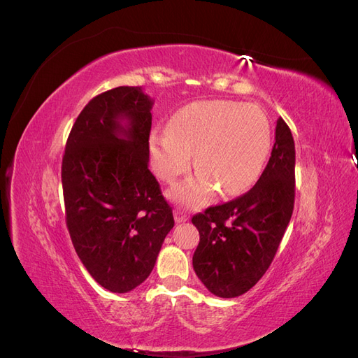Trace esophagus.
I'll list each match as a JSON object with an SVG mask.
<instances>
[{
  "mask_svg": "<svg viewBox=\"0 0 358 358\" xmlns=\"http://www.w3.org/2000/svg\"><path fill=\"white\" fill-rule=\"evenodd\" d=\"M189 220V216L182 209H175V221L176 222H185Z\"/></svg>",
  "mask_w": 358,
  "mask_h": 358,
  "instance_id": "esophagus-1",
  "label": "esophagus"
}]
</instances>
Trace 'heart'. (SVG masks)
<instances>
[{
	"mask_svg": "<svg viewBox=\"0 0 358 358\" xmlns=\"http://www.w3.org/2000/svg\"><path fill=\"white\" fill-rule=\"evenodd\" d=\"M272 150V127L254 104L225 100L191 103L170 119L169 129L154 131L150 166L173 182L194 164L199 173L176 183L170 199L189 208L208 203L218 188L224 197L241 196L263 175Z\"/></svg>",
	"mask_w": 358,
	"mask_h": 358,
	"instance_id": "1",
	"label": "heart"
}]
</instances>
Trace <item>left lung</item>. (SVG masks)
Wrapping results in <instances>:
<instances>
[{
  "label": "left lung",
  "instance_id": "8db88e82",
  "mask_svg": "<svg viewBox=\"0 0 358 358\" xmlns=\"http://www.w3.org/2000/svg\"><path fill=\"white\" fill-rule=\"evenodd\" d=\"M294 138L279 117L272 155L255 185L192 216L200 233L192 266L212 294L242 296L267 272L294 209Z\"/></svg>",
  "mask_w": 358,
  "mask_h": 358
}]
</instances>
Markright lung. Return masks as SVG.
I'll return each instance as SVG.
<instances>
[{
  "label": "right lung",
  "mask_w": 358,
  "mask_h": 358,
  "mask_svg": "<svg viewBox=\"0 0 358 358\" xmlns=\"http://www.w3.org/2000/svg\"><path fill=\"white\" fill-rule=\"evenodd\" d=\"M152 104L140 86L94 96L76 119L62 157L73 246L90 275L112 292L143 282L175 225L148 167Z\"/></svg>",
  "instance_id": "add662e5"
}]
</instances>
